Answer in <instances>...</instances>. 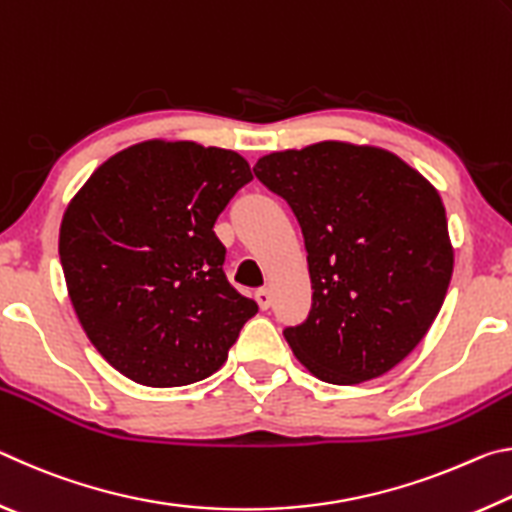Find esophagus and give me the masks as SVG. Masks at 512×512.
Here are the masks:
<instances>
[{"label": "esophagus", "instance_id": "1", "mask_svg": "<svg viewBox=\"0 0 512 512\" xmlns=\"http://www.w3.org/2000/svg\"><path fill=\"white\" fill-rule=\"evenodd\" d=\"M255 300H257V305H259V309H268L271 307V300H273V296H271V289H257L255 291Z\"/></svg>", "mask_w": 512, "mask_h": 512}]
</instances>
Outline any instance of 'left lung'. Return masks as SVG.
I'll list each match as a JSON object with an SVG mask.
<instances>
[{
    "label": "left lung",
    "instance_id": "1",
    "mask_svg": "<svg viewBox=\"0 0 512 512\" xmlns=\"http://www.w3.org/2000/svg\"><path fill=\"white\" fill-rule=\"evenodd\" d=\"M253 171L305 237L311 311L284 329L298 361L343 386L395 368L429 332L452 280L436 189L395 153L348 142L264 155Z\"/></svg>",
    "mask_w": 512,
    "mask_h": 512
}]
</instances>
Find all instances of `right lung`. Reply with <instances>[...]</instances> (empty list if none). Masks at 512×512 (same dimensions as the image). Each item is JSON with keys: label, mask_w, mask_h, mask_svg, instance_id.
<instances>
[{"label": "right lung", "mask_w": 512, "mask_h": 512, "mask_svg": "<svg viewBox=\"0 0 512 512\" xmlns=\"http://www.w3.org/2000/svg\"><path fill=\"white\" fill-rule=\"evenodd\" d=\"M250 180L235 151L151 140L112 155L67 205L58 253L69 300L124 377L153 388L210 377L257 314L225 277L212 230Z\"/></svg>", "instance_id": "add662e5"}]
</instances>
